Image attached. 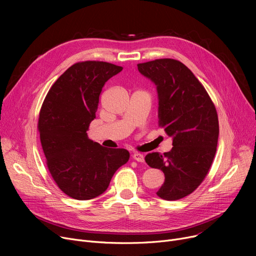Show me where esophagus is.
<instances>
[{
    "mask_svg": "<svg viewBox=\"0 0 256 256\" xmlns=\"http://www.w3.org/2000/svg\"><path fill=\"white\" fill-rule=\"evenodd\" d=\"M132 158L137 160V162H144V156L140 152H134L132 154Z\"/></svg>",
    "mask_w": 256,
    "mask_h": 256,
    "instance_id": "34e87169",
    "label": "esophagus"
}]
</instances>
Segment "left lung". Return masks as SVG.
<instances>
[{"label": "left lung", "mask_w": 256, "mask_h": 256, "mask_svg": "<svg viewBox=\"0 0 256 256\" xmlns=\"http://www.w3.org/2000/svg\"><path fill=\"white\" fill-rule=\"evenodd\" d=\"M156 86L158 126L172 137V150L145 156L150 167L162 170L165 182L156 195L172 201L194 192L206 178L217 150L218 114L204 87L193 72L174 59L137 65Z\"/></svg>", "instance_id": "1"}]
</instances>
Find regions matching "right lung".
Returning a JSON list of instances; mask_svg holds the SVG:
<instances>
[{"mask_svg":"<svg viewBox=\"0 0 256 256\" xmlns=\"http://www.w3.org/2000/svg\"><path fill=\"white\" fill-rule=\"evenodd\" d=\"M122 67L102 61L70 66L50 87L39 113L38 130L52 178L74 199L102 195L130 152L106 148L88 138L106 82Z\"/></svg>","mask_w":256,"mask_h":256,"instance_id":"add662e5","label":"right lung"}]
</instances>
